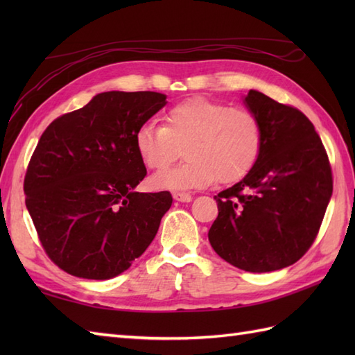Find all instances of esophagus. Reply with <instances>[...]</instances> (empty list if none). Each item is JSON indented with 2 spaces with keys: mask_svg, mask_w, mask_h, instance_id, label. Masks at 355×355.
Returning <instances> with one entry per match:
<instances>
[{
  "mask_svg": "<svg viewBox=\"0 0 355 355\" xmlns=\"http://www.w3.org/2000/svg\"><path fill=\"white\" fill-rule=\"evenodd\" d=\"M172 197H173V200L180 201V202H191L192 201V195L186 193V192H175Z\"/></svg>",
  "mask_w": 355,
  "mask_h": 355,
  "instance_id": "1",
  "label": "esophagus"
}]
</instances>
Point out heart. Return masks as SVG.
<instances>
[{"label":"heart","instance_id":"1","mask_svg":"<svg viewBox=\"0 0 355 355\" xmlns=\"http://www.w3.org/2000/svg\"><path fill=\"white\" fill-rule=\"evenodd\" d=\"M163 120V125L149 120L139 126L134 137L139 157L146 168L162 171L183 146L186 160L150 178L155 189H197L216 178L235 183L258 160L262 130L248 110L195 97L169 108Z\"/></svg>","mask_w":355,"mask_h":355}]
</instances>
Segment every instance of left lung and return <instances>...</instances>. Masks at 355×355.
<instances>
[{"mask_svg":"<svg viewBox=\"0 0 355 355\" xmlns=\"http://www.w3.org/2000/svg\"><path fill=\"white\" fill-rule=\"evenodd\" d=\"M259 120L262 148L252 171L215 197L209 243L233 267L267 273L299 261L314 243L333 195V173L314 125L256 89L244 97Z\"/></svg>","mask_w":355,"mask_h":355,"instance_id":"obj_1","label":"left lung"}]
</instances>
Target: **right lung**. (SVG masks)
Wrapping results in <instances>:
<instances>
[{
    "label": "right lung",
    "mask_w": 355,
    "mask_h": 355,
    "mask_svg": "<svg viewBox=\"0 0 355 355\" xmlns=\"http://www.w3.org/2000/svg\"><path fill=\"white\" fill-rule=\"evenodd\" d=\"M166 103L155 92L101 93L42 132L26 206L45 253L67 273L111 279L153 243L172 195L135 192L146 168L134 137Z\"/></svg>",
    "instance_id": "right-lung-1"
}]
</instances>
